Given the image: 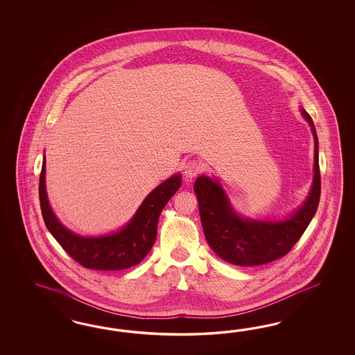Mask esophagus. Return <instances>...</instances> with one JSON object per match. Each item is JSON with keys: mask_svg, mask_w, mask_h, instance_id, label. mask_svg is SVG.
<instances>
[{"mask_svg": "<svg viewBox=\"0 0 355 355\" xmlns=\"http://www.w3.org/2000/svg\"><path fill=\"white\" fill-rule=\"evenodd\" d=\"M184 177L187 178V180H193L195 178L200 171H202V166H200V164L196 162V160H189V162L184 164Z\"/></svg>", "mask_w": 355, "mask_h": 355, "instance_id": "obj_1", "label": "esophagus"}]
</instances>
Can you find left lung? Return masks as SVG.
Masks as SVG:
<instances>
[{"instance_id": "left-lung-1", "label": "left lung", "mask_w": 355, "mask_h": 355, "mask_svg": "<svg viewBox=\"0 0 355 355\" xmlns=\"http://www.w3.org/2000/svg\"><path fill=\"white\" fill-rule=\"evenodd\" d=\"M302 114L311 126L315 139V164L311 190L301 208L281 221L250 220L236 215L217 180L200 175L193 183L199 214L208 245L227 263L252 267L282 258L300 241L316 214L320 200L319 140L310 114Z\"/></svg>"}]
</instances>
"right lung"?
I'll list each match as a JSON object with an SVG mask.
<instances>
[{
	"mask_svg": "<svg viewBox=\"0 0 355 355\" xmlns=\"http://www.w3.org/2000/svg\"><path fill=\"white\" fill-rule=\"evenodd\" d=\"M181 174H175L159 184L137 214L117 233L101 236H78L64 227L54 216L45 190V157L43 160L39 198L44 223L64 251L85 268L119 270L139 264L156 241L157 223L162 208L181 186Z\"/></svg>",
	"mask_w": 355,
	"mask_h": 355,
	"instance_id": "obj_1",
	"label": "right lung"
}]
</instances>
